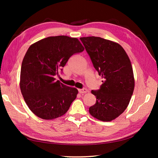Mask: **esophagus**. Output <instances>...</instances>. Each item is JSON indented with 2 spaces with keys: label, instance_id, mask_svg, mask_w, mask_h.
<instances>
[{
  "label": "esophagus",
  "instance_id": "esophagus-1",
  "mask_svg": "<svg viewBox=\"0 0 158 158\" xmlns=\"http://www.w3.org/2000/svg\"><path fill=\"white\" fill-rule=\"evenodd\" d=\"M79 92L80 94H84L86 92H88V89L86 88H83V89H79Z\"/></svg>",
  "mask_w": 158,
  "mask_h": 158
}]
</instances>
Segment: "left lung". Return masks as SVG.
<instances>
[{
    "label": "left lung",
    "instance_id": "left-lung-1",
    "mask_svg": "<svg viewBox=\"0 0 158 158\" xmlns=\"http://www.w3.org/2000/svg\"><path fill=\"white\" fill-rule=\"evenodd\" d=\"M80 40L94 67L105 79L99 89L92 90L96 102L89 112L96 119L110 122L126 110L132 96L135 79L130 60L118 43L96 36Z\"/></svg>",
    "mask_w": 158,
    "mask_h": 158
}]
</instances>
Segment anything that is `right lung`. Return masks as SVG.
I'll list each match as a JSON object with an SVG mask.
<instances>
[{"label": "right lung", "mask_w": 158, "mask_h": 158, "mask_svg": "<svg viewBox=\"0 0 158 158\" xmlns=\"http://www.w3.org/2000/svg\"><path fill=\"white\" fill-rule=\"evenodd\" d=\"M83 50L77 38L49 36L30 46L23 59L20 89L31 111L43 119L65 114L78 90L56 81L55 76L73 54Z\"/></svg>", "instance_id": "add662e5"}]
</instances>
